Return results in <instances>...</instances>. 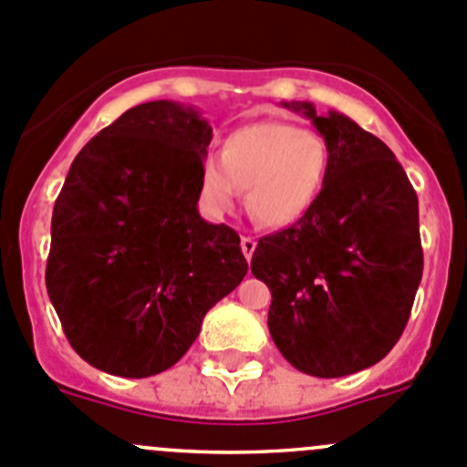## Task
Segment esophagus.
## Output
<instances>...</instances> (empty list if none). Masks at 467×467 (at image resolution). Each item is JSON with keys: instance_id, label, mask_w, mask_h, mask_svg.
<instances>
[{"instance_id": "34e87169", "label": "esophagus", "mask_w": 467, "mask_h": 467, "mask_svg": "<svg viewBox=\"0 0 467 467\" xmlns=\"http://www.w3.org/2000/svg\"><path fill=\"white\" fill-rule=\"evenodd\" d=\"M240 247H243L244 258H247V261H252V254H254V249H256V240H254L252 235H243V238H240Z\"/></svg>"}]
</instances>
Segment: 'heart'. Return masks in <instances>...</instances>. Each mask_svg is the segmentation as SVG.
Listing matches in <instances>:
<instances>
[{"label":"heart","instance_id":"obj_1","mask_svg":"<svg viewBox=\"0 0 467 467\" xmlns=\"http://www.w3.org/2000/svg\"><path fill=\"white\" fill-rule=\"evenodd\" d=\"M327 165V145L313 131L285 122L247 124L224 138L220 161H202V204L209 213L223 215L244 188L247 211L256 223L288 227L316 204Z\"/></svg>","mask_w":467,"mask_h":467}]
</instances>
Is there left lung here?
<instances>
[{"label": "left lung", "instance_id": "left-lung-1", "mask_svg": "<svg viewBox=\"0 0 467 467\" xmlns=\"http://www.w3.org/2000/svg\"><path fill=\"white\" fill-rule=\"evenodd\" d=\"M306 115L329 165L316 204L258 240L252 275L270 288V336L311 377H345L379 363L409 322L422 279L418 195L379 138L348 115Z\"/></svg>", "mask_w": 467, "mask_h": 467}]
</instances>
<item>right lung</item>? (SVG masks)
<instances>
[{
  "mask_svg": "<svg viewBox=\"0 0 467 467\" xmlns=\"http://www.w3.org/2000/svg\"><path fill=\"white\" fill-rule=\"evenodd\" d=\"M211 138L192 106L147 101L72 161L45 284L67 340L97 370L142 379L172 368L247 275L238 234L197 211Z\"/></svg>",
  "mask_w": 467,
  "mask_h": 467,
  "instance_id": "1",
  "label": "right lung"
}]
</instances>
